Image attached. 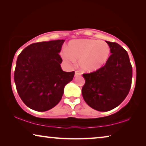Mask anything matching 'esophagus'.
I'll use <instances>...</instances> for the list:
<instances>
[{"instance_id": "1", "label": "esophagus", "mask_w": 146, "mask_h": 146, "mask_svg": "<svg viewBox=\"0 0 146 146\" xmlns=\"http://www.w3.org/2000/svg\"><path fill=\"white\" fill-rule=\"evenodd\" d=\"M80 75H81V73H80L79 72H78V71H75V77H77V76H80Z\"/></svg>"}]
</instances>
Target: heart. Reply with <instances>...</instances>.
Here are the masks:
<instances>
[{"mask_svg": "<svg viewBox=\"0 0 146 146\" xmlns=\"http://www.w3.org/2000/svg\"><path fill=\"white\" fill-rule=\"evenodd\" d=\"M109 45L103 41L80 39L69 41L68 50L62 52L65 64L71 67L78 60L81 70L91 73L105 66L110 57Z\"/></svg>", "mask_w": 146, "mask_h": 146, "instance_id": "b5f03b06", "label": "heart"}]
</instances>
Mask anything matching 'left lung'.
<instances>
[{"mask_svg":"<svg viewBox=\"0 0 146 146\" xmlns=\"http://www.w3.org/2000/svg\"><path fill=\"white\" fill-rule=\"evenodd\" d=\"M106 42L112 54L103 68L83 74L85 84L82 89L85 102L101 112L112 110L123 102L130 90L133 77L127 52L118 43Z\"/></svg>","mask_w":146,"mask_h":146,"instance_id":"8db88e82","label":"left lung"}]
</instances>
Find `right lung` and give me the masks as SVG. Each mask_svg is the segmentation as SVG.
I'll return each instance as SVG.
<instances>
[{
	"label": "right lung",
	"mask_w": 146,
	"mask_h": 146,
	"mask_svg": "<svg viewBox=\"0 0 146 146\" xmlns=\"http://www.w3.org/2000/svg\"><path fill=\"white\" fill-rule=\"evenodd\" d=\"M65 40L31 44L18 56L14 81L19 97L31 109L44 112L61 100L65 86L73 80L75 72L61 68L59 53Z\"/></svg>",
	"instance_id": "right-lung-1"
}]
</instances>
